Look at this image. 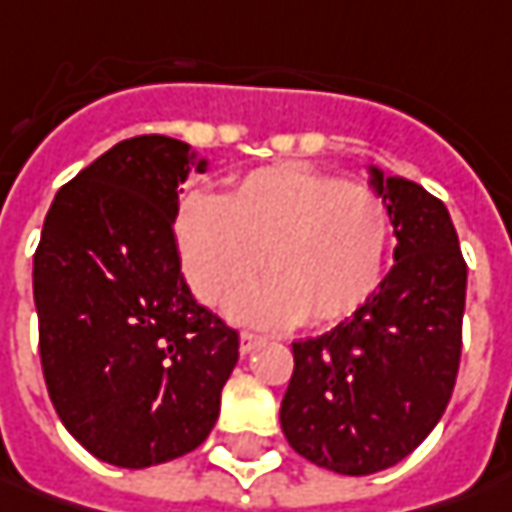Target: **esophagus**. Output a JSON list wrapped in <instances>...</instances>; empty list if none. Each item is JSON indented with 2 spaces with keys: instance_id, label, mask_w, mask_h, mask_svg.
Returning <instances> with one entry per match:
<instances>
[{
  "instance_id": "1",
  "label": "esophagus",
  "mask_w": 512,
  "mask_h": 512,
  "mask_svg": "<svg viewBox=\"0 0 512 512\" xmlns=\"http://www.w3.org/2000/svg\"><path fill=\"white\" fill-rule=\"evenodd\" d=\"M257 345H263V337H257L252 331H240V354H252Z\"/></svg>"
}]
</instances>
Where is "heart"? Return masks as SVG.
<instances>
[{
	"label": "heart",
	"mask_w": 512,
	"mask_h": 512,
	"mask_svg": "<svg viewBox=\"0 0 512 512\" xmlns=\"http://www.w3.org/2000/svg\"><path fill=\"white\" fill-rule=\"evenodd\" d=\"M175 238L195 297L223 306L260 272L266 286L238 303L257 326H337L374 297L391 249L382 195L331 172L277 164L243 175L221 201L181 203Z\"/></svg>",
	"instance_id": "1"
}]
</instances>
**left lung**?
Listing matches in <instances>:
<instances>
[{
  "label": "left lung",
  "mask_w": 512,
  "mask_h": 512,
  "mask_svg": "<svg viewBox=\"0 0 512 512\" xmlns=\"http://www.w3.org/2000/svg\"><path fill=\"white\" fill-rule=\"evenodd\" d=\"M397 235L394 266L340 326L291 343L280 425L303 459L343 476L402 462L448 408L465 317L467 263L428 189L371 167Z\"/></svg>",
  "instance_id": "obj_1"
}]
</instances>
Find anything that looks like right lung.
Segmentation results:
<instances>
[{
  "instance_id": "obj_1",
  "label": "right lung",
  "mask_w": 512,
  "mask_h": 512,
  "mask_svg": "<svg viewBox=\"0 0 512 512\" xmlns=\"http://www.w3.org/2000/svg\"><path fill=\"white\" fill-rule=\"evenodd\" d=\"M206 161L167 135L115 144L64 184L33 255L47 394L96 459L150 467L221 414L238 331L195 303L175 240L178 186Z\"/></svg>"
}]
</instances>
